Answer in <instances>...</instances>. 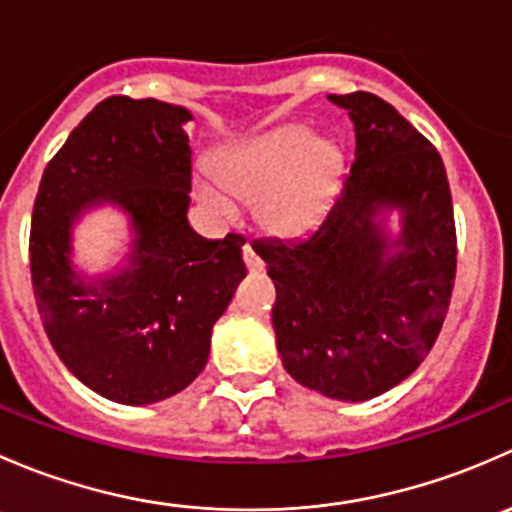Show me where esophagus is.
I'll list each match as a JSON object with an SVG mask.
<instances>
[{
    "label": "esophagus",
    "instance_id": "34e87169",
    "mask_svg": "<svg viewBox=\"0 0 512 512\" xmlns=\"http://www.w3.org/2000/svg\"><path fill=\"white\" fill-rule=\"evenodd\" d=\"M242 260H245L247 270H250V272H260L262 270V260L255 255V250H252L250 245L242 247Z\"/></svg>",
    "mask_w": 512,
    "mask_h": 512
}]
</instances>
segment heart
Wrapping results in <instances>:
<instances>
[{"label":"heart","instance_id":"obj_1","mask_svg":"<svg viewBox=\"0 0 512 512\" xmlns=\"http://www.w3.org/2000/svg\"><path fill=\"white\" fill-rule=\"evenodd\" d=\"M342 173L329 141H314L302 126H282L232 146L213 163V177L195 183L200 203L230 220L235 203H255V218L275 235H302L317 225Z\"/></svg>","mask_w":512,"mask_h":512}]
</instances>
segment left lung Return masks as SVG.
<instances>
[{
	"mask_svg": "<svg viewBox=\"0 0 512 512\" xmlns=\"http://www.w3.org/2000/svg\"><path fill=\"white\" fill-rule=\"evenodd\" d=\"M329 101L354 121L352 170L312 232L255 240L277 289V352L297 384L366 401L414 374L446 319L456 220L446 168L428 138L369 91ZM402 210L391 241L384 209Z\"/></svg>",
	"mask_w": 512,
	"mask_h": 512,
	"instance_id": "left-lung-1",
	"label": "left lung"
}]
</instances>
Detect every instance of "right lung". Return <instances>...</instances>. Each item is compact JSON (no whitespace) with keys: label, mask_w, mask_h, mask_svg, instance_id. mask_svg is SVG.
<instances>
[{"label":"right lung","mask_w":512,"mask_h":512,"mask_svg":"<svg viewBox=\"0 0 512 512\" xmlns=\"http://www.w3.org/2000/svg\"><path fill=\"white\" fill-rule=\"evenodd\" d=\"M190 111L156 98L101 101L46 165L29 232L46 337L76 379L128 406L156 404L198 379L213 324L247 275L245 237L190 230ZM94 199L132 215V265L86 283L70 267V225Z\"/></svg>","instance_id":"add662e5"}]
</instances>
